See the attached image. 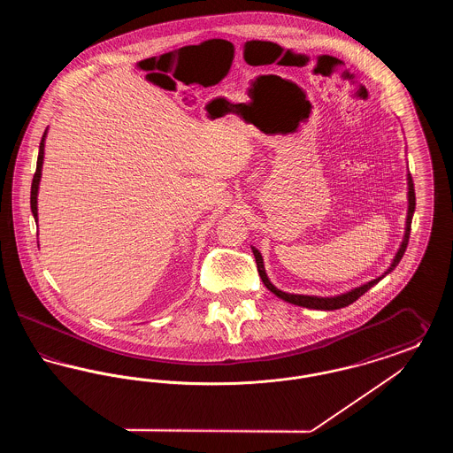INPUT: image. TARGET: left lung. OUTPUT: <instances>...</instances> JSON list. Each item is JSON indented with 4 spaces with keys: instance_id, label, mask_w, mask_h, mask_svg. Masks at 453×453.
<instances>
[{
    "instance_id": "8db88e82",
    "label": "left lung",
    "mask_w": 453,
    "mask_h": 453,
    "mask_svg": "<svg viewBox=\"0 0 453 453\" xmlns=\"http://www.w3.org/2000/svg\"><path fill=\"white\" fill-rule=\"evenodd\" d=\"M414 209H416V195H414V183H412V178H411V173H408V216H406V227H404V236L401 241V246L395 253V257L392 258V263L388 266V270L373 279V280L366 281L362 283L358 287H353L349 290H346L343 294H338V296H329V297H321V296H303V294H288V292H283L280 288H277L270 279L266 275V270H265V263H263V257L259 253L258 250L255 246H251L253 250V255L257 258V265H258V273L261 277V280L265 283V287L275 294L281 301L288 302V303H294V305H301V307H307V309H318V311H334V309H342L346 307L349 303L357 301L358 297H362L365 294L368 288H372L373 285H377L379 281L382 280L386 275H388L395 266L397 263L401 261V258L404 257V251L408 248V241H410L411 233V222H412V214H414Z\"/></svg>"
}]
</instances>
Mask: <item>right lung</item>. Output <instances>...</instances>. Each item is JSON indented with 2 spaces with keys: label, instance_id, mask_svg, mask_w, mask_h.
Returning a JSON list of instances; mask_svg holds the SVG:
<instances>
[{
  "label": "right lung",
  "instance_id": "add662e5",
  "mask_svg": "<svg viewBox=\"0 0 453 453\" xmlns=\"http://www.w3.org/2000/svg\"><path fill=\"white\" fill-rule=\"evenodd\" d=\"M45 137H47V129L43 132L42 141H41V146H39V157H37V170L34 174V180H32V190H30V209H32V214L35 222L39 224V209H37V196H39V187H41V178H42V165H43V148H45Z\"/></svg>",
  "mask_w": 453,
  "mask_h": 453
}]
</instances>
